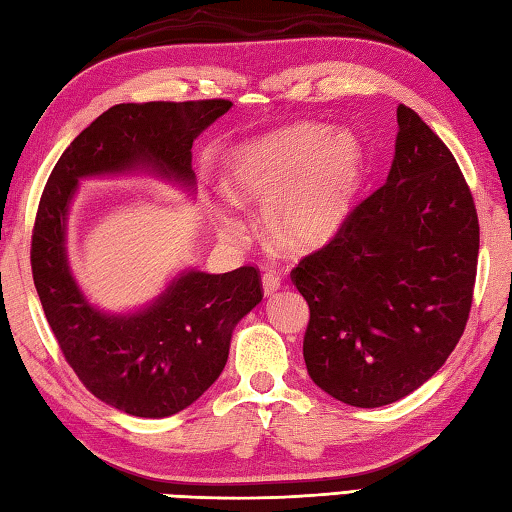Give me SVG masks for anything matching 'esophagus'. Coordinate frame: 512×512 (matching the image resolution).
<instances>
[{"mask_svg":"<svg viewBox=\"0 0 512 512\" xmlns=\"http://www.w3.org/2000/svg\"><path fill=\"white\" fill-rule=\"evenodd\" d=\"M278 289H281V276L274 274V272H267L263 274V294L267 298H272Z\"/></svg>","mask_w":512,"mask_h":512,"instance_id":"1","label":"esophagus"}]
</instances>
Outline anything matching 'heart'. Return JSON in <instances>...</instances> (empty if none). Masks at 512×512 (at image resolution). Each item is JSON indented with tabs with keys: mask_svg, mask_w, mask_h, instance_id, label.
Here are the masks:
<instances>
[{
	"mask_svg": "<svg viewBox=\"0 0 512 512\" xmlns=\"http://www.w3.org/2000/svg\"><path fill=\"white\" fill-rule=\"evenodd\" d=\"M363 171V144L354 133L296 122L229 153L227 194L240 207H265V236L276 249L312 254L343 231ZM216 220L225 236L243 231L229 207H216Z\"/></svg>",
	"mask_w": 512,
	"mask_h": 512,
	"instance_id": "heart-1",
	"label": "heart"
}]
</instances>
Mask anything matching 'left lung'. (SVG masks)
I'll return each instance as SVG.
<instances>
[{"mask_svg":"<svg viewBox=\"0 0 512 512\" xmlns=\"http://www.w3.org/2000/svg\"><path fill=\"white\" fill-rule=\"evenodd\" d=\"M397 122L385 185L292 272L310 305L307 374L354 408L408 397L446 363L477 274V211L455 158L410 106Z\"/></svg>","mask_w":512,"mask_h":512,"instance_id":"8db88e82","label":"left lung"}]
</instances>
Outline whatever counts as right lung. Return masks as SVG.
Here are the masks:
<instances>
[{
  "mask_svg": "<svg viewBox=\"0 0 512 512\" xmlns=\"http://www.w3.org/2000/svg\"><path fill=\"white\" fill-rule=\"evenodd\" d=\"M229 100L115 104L62 153L33 231V278L46 321L80 381L106 406L162 419L189 408L223 372L236 325L263 301L254 267L180 269L149 303L111 312L89 301L69 260V214L89 178H153L194 200L191 147Z\"/></svg>",
  "mask_w": 512,
  "mask_h": 512,
  "instance_id": "obj_1",
  "label": "right lung"
}]
</instances>
